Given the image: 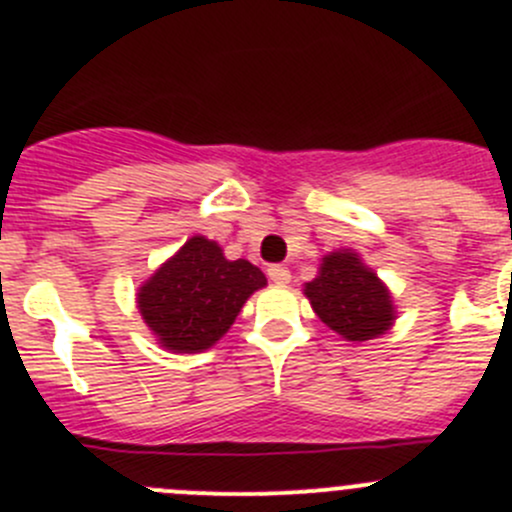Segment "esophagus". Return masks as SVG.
I'll list each match as a JSON object with an SVG mask.
<instances>
[{"instance_id": "34e87169", "label": "esophagus", "mask_w": 512, "mask_h": 512, "mask_svg": "<svg viewBox=\"0 0 512 512\" xmlns=\"http://www.w3.org/2000/svg\"><path fill=\"white\" fill-rule=\"evenodd\" d=\"M268 278H271L276 286H286V283L291 281V271H288L286 266H271L268 268Z\"/></svg>"}]
</instances>
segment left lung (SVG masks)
<instances>
[{"label":"left lung","instance_id":"8db88e82","mask_svg":"<svg viewBox=\"0 0 512 512\" xmlns=\"http://www.w3.org/2000/svg\"><path fill=\"white\" fill-rule=\"evenodd\" d=\"M303 293L316 316L346 341H371L396 321L391 291L351 249L323 256L318 276Z\"/></svg>","mask_w":512,"mask_h":512}]
</instances>
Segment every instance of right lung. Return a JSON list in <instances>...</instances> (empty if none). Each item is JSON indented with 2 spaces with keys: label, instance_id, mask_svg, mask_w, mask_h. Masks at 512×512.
Returning <instances> with one entry per match:
<instances>
[{
  "label": "right lung",
  "instance_id": "1",
  "mask_svg": "<svg viewBox=\"0 0 512 512\" xmlns=\"http://www.w3.org/2000/svg\"><path fill=\"white\" fill-rule=\"evenodd\" d=\"M266 286L261 268L229 261L216 241L191 236L136 293L156 341L174 353H199L231 328L249 296Z\"/></svg>",
  "mask_w": 512,
  "mask_h": 512
}]
</instances>
